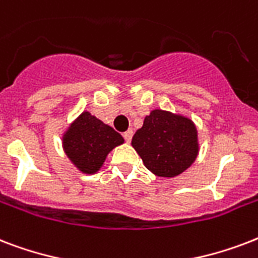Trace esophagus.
<instances>
[{
  "mask_svg": "<svg viewBox=\"0 0 258 258\" xmlns=\"http://www.w3.org/2000/svg\"><path fill=\"white\" fill-rule=\"evenodd\" d=\"M133 130H128V131H125L124 134H123V138L125 139V142H131V139H133Z\"/></svg>",
  "mask_w": 258,
  "mask_h": 258,
  "instance_id": "obj_1",
  "label": "esophagus"
}]
</instances>
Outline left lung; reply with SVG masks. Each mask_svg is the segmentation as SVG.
<instances>
[{
    "label": "left lung",
    "instance_id": "8db88e82",
    "mask_svg": "<svg viewBox=\"0 0 258 258\" xmlns=\"http://www.w3.org/2000/svg\"><path fill=\"white\" fill-rule=\"evenodd\" d=\"M131 145L155 175L172 178L187 170L198 155L197 128L188 117L154 109L145 117Z\"/></svg>",
    "mask_w": 258,
    "mask_h": 258
}]
</instances>
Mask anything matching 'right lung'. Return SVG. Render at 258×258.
<instances>
[{"instance_id":"obj_1","label":"right lung","mask_w":258,"mask_h":258,"mask_svg":"<svg viewBox=\"0 0 258 258\" xmlns=\"http://www.w3.org/2000/svg\"><path fill=\"white\" fill-rule=\"evenodd\" d=\"M124 142L120 134L84 111L62 137V147L71 162L84 174L100 170L109 151Z\"/></svg>"}]
</instances>
